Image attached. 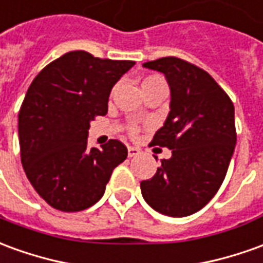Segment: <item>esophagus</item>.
<instances>
[{
  "label": "esophagus",
  "instance_id": "34e87169",
  "mask_svg": "<svg viewBox=\"0 0 263 263\" xmlns=\"http://www.w3.org/2000/svg\"><path fill=\"white\" fill-rule=\"evenodd\" d=\"M139 154H141V149L137 148V146H129V148H128V157L129 158L137 157V155H139Z\"/></svg>",
  "mask_w": 263,
  "mask_h": 263
}]
</instances>
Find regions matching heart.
Listing matches in <instances>:
<instances>
[{
	"label": "heart",
	"instance_id": "b5f03b06",
	"mask_svg": "<svg viewBox=\"0 0 263 263\" xmlns=\"http://www.w3.org/2000/svg\"><path fill=\"white\" fill-rule=\"evenodd\" d=\"M165 81L161 78V77H148V78H145L144 82H142V88L151 87V85H155V84H163ZM128 132H129V135L131 137H137L138 132H139V128L137 125H129L128 126Z\"/></svg>",
	"mask_w": 263,
	"mask_h": 263
}]
</instances>
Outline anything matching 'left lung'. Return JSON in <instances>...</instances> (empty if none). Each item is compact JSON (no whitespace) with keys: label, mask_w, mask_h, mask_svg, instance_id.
<instances>
[{"label":"left lung","mask_w":263,"mask_h":263,"mask_svg":"<svg viewBox=\"0 0 263 263\" xmlns=\"http://www.w3.org/2000/svg\"><path fill=\"white\" fill-rule=\"evenodd\" d=\"M144 67L165 74L171 87L170 115L151 146L168 148L172 157L141 182L142 196L159 214L188 216L225 179L236 144L234 104L205 69L185 60L165 57Z\"/></svg>","instance_id":"obj_1"}]
</instances>
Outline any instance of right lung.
<instances>
[{"mask_svg": "<svg viewBox=\"0 0 263 263\" xmlns=\"http://www.w3.org/2000/svg\"><path fill=\"white\" fill-rule=\"evenodd\" d=\"M134 64L71 51L49 62L29 85L18 112L21 163L52 208L78 212L92 206L128 157L118 139L89 149L87 138L89 121L108 112L111 89Z\"/></svg>", "mask_w": 263, "mask_h": 263, "instance_id": "1", "label": "right lung"}]
</instances>
